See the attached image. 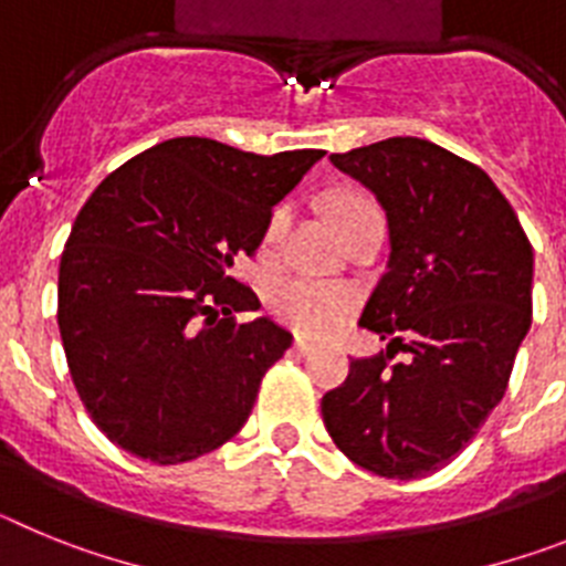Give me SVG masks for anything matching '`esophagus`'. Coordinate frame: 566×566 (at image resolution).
Returning a JSON list of instances; mask_svg holds the SVG:
<instances>
[{
  "label": "esophagus",
  "instance_id": "esophagus-1",
  "mask_svg": "<svg viewBox=\"0 0 566 566\" xmlns=\"http://www.w3.org/2000/svg\"><path fill=\"white\" fill-rule=\"evenodd\" d=\"M294 352L306 357V354L317 352V343H314V339H308V337H297V339H294Z\"/></svg>",
  "mask_w": 566,
  "mask_h": 566
}]
</instances>
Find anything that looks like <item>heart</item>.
I'll list each match as a JSON object with an SVG mask.
<instances>
[{"instance_id":"b5f03b06","label":"heart","mask_w":566,"mask_h":566,"mask_svg":"<svg viewBox=\"0 0 566 566\" xmlns=\"http://www.w3.org/2000/svg\"><path fill=\"white\" fill-rule=\"evenodd\" d=\"M334 221H337L339 232L352 229L354 223L365 221V218H382L377 203L363 192H343L334 198L332 207ZM286 203L272 209L266 221V232H263V243L274 247L289 227ZM354 306V292L348 286H337V283H319V280L306 277H286L277 280L269 289V308L277 319H283L286 326L297 328L306 334H326L337 328Z\"/></svg>"}]
</instances>
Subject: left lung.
I'll list each match as a JSON object with an SVG mask.
<instances>
[{
	"mask_svg": "<svg viewBox=\"0 0 566 566\" xmlns=\"http://www.w3.org/2000/svg\"><path fill=\"white\" fill-rule=\"evenodd\" d=\"M332 164L377 195L391 254L359 317L388 348L352 359L319 402L323 422L359 468L428 476L507 391L533 323V247L488 172L424 138H385Z\"/></svg>",
	"mask_w": 566,
	"mask_h": 566,
	"instance_id": "left-lung-1",
	"label": "left lung"
}]
</instances>
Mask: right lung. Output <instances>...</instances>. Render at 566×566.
<instances>
[{
    "label": "right lung",
    "mask_w": 566,
    "mask_h": 566,
    "mask_svg": "<svg viewBox=\"0 0 566 566\" xmlns=\"http://www.w3.org/2000/svg\"><path fill=\"white\" fill-rule=\"evenodd\" d=\"M323 155H254L187 135L129 158L90 195L59 266V332L109 442L181 464L243 428L292 334L269 317L234 319L260 300L232 269Z\"/></svg>",
    "instance_id": "right-lung-1"
}]
</instances>
